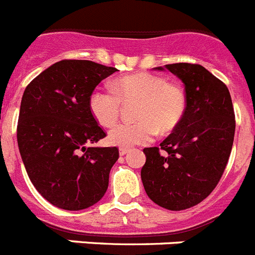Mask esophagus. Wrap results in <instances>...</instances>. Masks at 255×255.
Masks as SVG:
<instances>
[{
  "instance_id": "obj_1",
  "label": "esophagus",
  "mask_w": 255,
  "mask_h": 255,
  "mask_svg": "<svg viewBox=\"0 0 255 255\" xmlns=\"http://www.w3.org/2000/svg\"><path fill=\"white\" fill-rule=\"evenodd\" d=\"M130 151V149H125V148H121L120 150H119V153H120V155L121 156H124V155H126V154L129 153Z\"/></svg>"
}]
</instances>
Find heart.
Returning <instances> with one entry per match:
<instances>
[{
    "label": "heart",
    "instance_id": "heart-1",
    "mask_svg": "<svg viewBox=\"0 0 255 255\" xmlns=\"http://www.w3.org/2000/svg\"><path fill=\"white\" fill-rule=\"evenodd\" d=\"M121 101L140 102L136 109L139 121L120 124L107 136L111 145L125 149L149 143L158 131L173 130L187 107L183 88L146 72L120 77L115 81V90L96 88L90 96L88 107L100 125L111 128L119 119Z\"/></svg>",
    "mask_w": 255,
    "mask_h": 255
}]
</instances>
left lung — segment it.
Wrapping results in <instances>:
<instances>
[{
	"instance_id": "1",
	"label": "left lung",
	"mask_w": 255,
	"mask_h": 255,
	"mask_svg": "<svg viewBox=\"0 0 255 255\" xmlns=\"http://www.w3.org/2000/svg\"><path fill=\"white\" fill-rule=\"evenodd\" d=\"M154 69L181 79L187 107L160 149H144L141 181L153 202L181 211L204 201L220 181L234 141V109L228 87L202 65L174 63Z\"/></svg>"
}]
</instances>
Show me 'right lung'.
<instances>
[{
    "mask_svg": "<svg viewBox=\"0 0 255 255\" xmlns=\"http://www.w3.org/2000/svg\"><path fill=\"white\" fill-rule=\"evenodd\" d=\"M116 71L91 60H60L25 88L17 124L21 159L37 192L59 209H88L106 193L119 149L87 146L106 136L88 100Z\"/></svg>",
    "mask_w": 255,
    "mask_h": 255,
    "instance_id": "right-lung-1",
    "label": "right lung"
}]
</instances>
